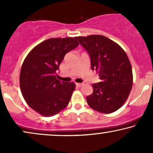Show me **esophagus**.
<instances>
[{"label": "esophagus", "mask_w": 153, "mask_h": 153, "mask_svg": "<svg viewBox=\"0 0 153 153\" xmlns=\"http://www.w3.org/2000/svg\"><path fill=\"white\" fill-rule=\"evenodd\" d=\"M76 85L77 87H81L83 85V83H76Z\"/></svg>", "instance_id": "1"}]
</instances>
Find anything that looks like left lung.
Instances as JSON below:
<instances>
[{
	"label": "left lung",
	"instance_id": "1",
	"mask_svg": "<svg viewBox=\"0 0 153 153\" xmlns=\"http://www.w3.org/2000/svg\"><path fill=\"white\" fill-rule=\"evenodd\" d=\"M91 57V68L102 82L92 85L93 93L86 97L93 109L111 114L119 109L129 97L133 74L130 61L120 45L103 35L75 37Z\"/></svg>",
	"mask_w": 153,
	"mask_h": 153
}]
</instances>
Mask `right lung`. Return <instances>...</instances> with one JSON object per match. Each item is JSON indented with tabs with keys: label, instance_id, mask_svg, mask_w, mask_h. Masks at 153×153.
<instances>
[{
	"label": "right lung",
	"instance_id": "obj_1",
	"mask_svg": "<svg viewBox=\"0 0 153 153\" xmlns=\"http://www.w3.org/2000/svg\"><path fill=\"white\" fill-rule=\"evenodd\" d=\"M75 37L43 41L29 52L23 62L19 76L22 95L28 105L42 116L58 114L70 102L76 85L58 80L56 71L65 55L79 46Z\"/></svg>",
	"mask_w": 153,
	"mask_h": 153
}]
</instances>
